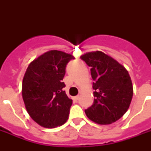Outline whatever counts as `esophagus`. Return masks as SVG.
<instances>
[{"label": "esophagus", "instance_id": "1", "mask_svg": "<svg viewBox=\"0 0 151 151\" xmlns=\"http://www.w3.org/2000/svg\"><path fill=\"white\" fill-rule=\"evenodd\" d=\"M73 100H74V101H78V99H79V96H74V97H73Z\"/></svg>", "mask_w": 151, "mask_h": 151}]
</instances>
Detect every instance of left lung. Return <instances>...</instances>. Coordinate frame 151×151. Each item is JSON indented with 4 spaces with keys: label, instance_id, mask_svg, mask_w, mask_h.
Masks as SVG:
<instances>
[{
    "label": "left lung",
    "instance_id": "8db88e82",
    "mask_svg": "<svg viewBox=\"0 0 151 151\" xmlns=\"http://www.w3.org/2000/svg\"><path fill=\"white\" fill-rule=\"evenodd\" d=\"M81 58L91 67L94 81V102L85 110L86 116L96 124H112L126 113L132 99L133 87L129 72L100 51L87 52Z\"/></svg>",
    "mask_w": 151,
    "mask_h": 151
}]
</instances>
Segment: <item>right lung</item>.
<instances>
[{
	"mask_svg": "<svg viewBox=\"0 0 151 151\" xmlns=\"http://www.w3.org/2000/svg\"><path fill=\"white\" fill-rule=\"evenodd\" d=\"M73 55L58 50L45 52L29 64L23 77L22 99L27 113L39 125L52 129L68 119L72 99L63 90V79Z\"/></svg>",
	"mask_w": 151,
	"mask_h": 151,
	"instance_id": "obj_1",
	"label": "right lung"
}]
</instances>
